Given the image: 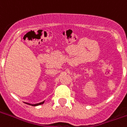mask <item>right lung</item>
Wrapping results in <instances>:
<instances>
[{"instance_id":"1","label":"right lung","mask_w":127,"mask_h":127,"mask_svg":"<svg viewBox=\"0 0 127 127\" xmlns=\"http://www.w3.org/2000/svg\"><path fill=\"white\" fill-rule=\"evenodd\" d=\"M25 103L28 104V105H32V106H37V105H42L43 103H44V101H43V102H41V103H36V104H31V103Z\"/></svg>"}]
</instances>
